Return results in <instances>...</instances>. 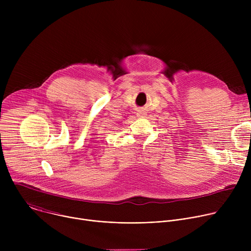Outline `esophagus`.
<instances>
[{"label":"esophagus","instance_id":"esophagus-1","mask_svg":"<svg viewBox=\"0 0 251 251\" xmlns=\"http://www.w3.org/2000/svg\"><path fill=\"white\" fill-rule=\"evenodd\" d=\"M137 116L139 118H144L146 116V113L143 112V111H139V112H137Z\"/></svg>","mask_w":251,"mask_h":251}]
</instances>
